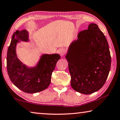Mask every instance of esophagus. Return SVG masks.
Listing matches in <instances>:
<instances>
[{
  "label": "esophagus",
  "mask_w": 120,
  "mask_h": 120,
  "mask_svg": "<svg viewBox=\"0 0 120 120\" xmlns=\"http://www.w3.org/2000/svg\"><path fill=\"white\" fill-rule=\"evenodd\" d=\"M59 53L60 55L61 56H62L64 55L65 53H66V50H65V49H64L61 48L59 50Z\"/></svg>",
  "instance_id": "34e87169"
}]
</instances>
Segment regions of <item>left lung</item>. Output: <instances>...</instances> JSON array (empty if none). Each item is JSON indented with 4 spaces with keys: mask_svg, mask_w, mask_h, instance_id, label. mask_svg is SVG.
Segmentation results:
<instances>
[{
    "mask_svg": "<svg viewBox=\"0 0 120 120\" xmlns=\"http://www.w3.org/2000/svg\"><path fill=\"white\" fill-rule=\"evenodd\" d=\"M68 48L66 58L72 88L83 94L99 90L108 77L111 57L108 42L96 24L80 32Z\"/></svg>",
    "mask_w": 120,
    "mask_h": 120,
    "instance_id": "1",
    "label": "left lung"
}]
</instances>
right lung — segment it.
I'll list each match as a JSON object with an SVG mask.
<instances>
[{"label": "right lung", "mask_w": 120, "mask_h": 120, "mask_svg": "<svg viewBox=\"0 0 120 120\" xmlns=\"http://www.w3.org/2000/svg\"><path fill=\"white\" fill-rule=\"evenodd\" d=\"M21 41L28 42V32L25 30L14 32L7 51V69L11 82L21 90L27 93H38L48 88L51 75L59 54H44L41 56L36 66L28 67L17 58L16 45Z\"/></svg>", "instance_id": "1"}]
</instances>
